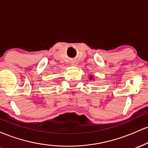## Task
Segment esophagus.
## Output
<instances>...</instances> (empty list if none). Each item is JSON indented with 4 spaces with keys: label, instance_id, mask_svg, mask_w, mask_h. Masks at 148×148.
<instances>
[{
    "label": "esophagus",
    "instance_id": "34e87169",
    "mask_svg": "<svg viewBox=\"0 0 148 148\" xmlns=\"http://www.w3.org/2000/svg\"><path fill=\"white\" fill-rule=\"evenodd\" d=\"M78 64V62L75 60H73L71 61V65L73 66V67H76Z\"/></svg>",
    "mask_w": 148,
    "mask_h": 148
}]
</instances>
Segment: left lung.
I'll return each mask as SVG.
<instances>
[{
    "label": "left lung",
    "mask_w": 148,
    "mask_h": 148,
    "mask_svg": "<svg viewBox=\"0 0 148 148\" xmlns=\"http://www.w3.org/2000/svg\"><path fill=\"white\" fill-rule=\"evenodd\" d=\"M89 76V79L90 80H93V81H94V79H93L92 75H90V76Z\"/></svg>",
    "instance_id": "left-lung-1"
}]
</instances>
